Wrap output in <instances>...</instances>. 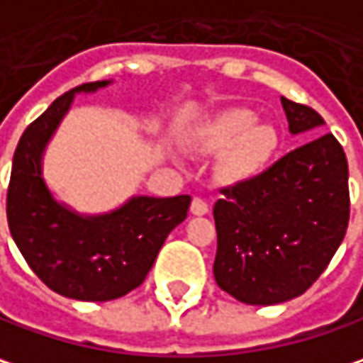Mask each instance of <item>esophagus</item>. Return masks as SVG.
<instances>
[{
	"instance_id": "34e87169",
	"label": "esophagus",
	"mask_w": 363,
	"mask_h": 363,
	"mask_svg": "<svg viewBox=\"0 0 363 363\" xmlns=\"http://www.w3.org/2000/svg\"><path fill=\"white\" fill-rule=\"evenodd\" d=\"M190 211H192L194 215H206V213H208V202H206L204 198L196 196L194 200H192V206H190Z\"/></svg>"
}]
</instances>
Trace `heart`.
<instances>
[{"label": "heart", "mask_w": 363, "mask_h": 363, "mask_svg": "<svg viewBox=\"0 0 363 363\" xmlns=\"http://www.w3.org/2000/svg\"><path fill=\"white\" fill-rule=\"evenodd\" d=\"M204 152L229 150L225 171L233 177H247L269 165L277 148V134L269 125H256V116L247 109H233L217 117L198 138Z\"/></svg>", "instance_id": "b5f03b06"}]
</instances>
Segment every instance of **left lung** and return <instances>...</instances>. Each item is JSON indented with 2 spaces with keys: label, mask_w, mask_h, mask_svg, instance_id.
I'll use <instances>...</instances> for the list:
<instances>
[{
  "label": "left lung",
  "mask_w": 363,
  "mask_h": 363,
  "mask_svg": "<svg viewBox=\"0 0 363 363\" xmlns=\"http://www.w3.org/2000/svg\"><path fill=\"white\" fill-rule=\"evenodd\" d=\"M291 134L320 128L308 105L281 96ZM215 281L229 296L271 306L308 291L350 225V169L343 146L320 134L250 179L220 188Z\"/></svg>",
  "instance_id": "obj_1"
}]
</instances>
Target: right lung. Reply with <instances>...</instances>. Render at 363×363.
<instances>
[{"label":"right lung","mask_w":363,"mask_h":363,"mask_svg":"<svg viewBox=\"0 0 363 363\" xmlns=\"http://www.w3.org/2000/svg\"><path fill=\"white\" fill-rule=\"evenodd\" d=\"M80 84L57 96L16 146L6 198L13 242L33 272L55 294L82 301L117 299L143 285L167 235L188 217L190 196H138L103 217H80L57 204L40 177V155Z\"/></svg>","instance_id":"1"}]
</instances>
